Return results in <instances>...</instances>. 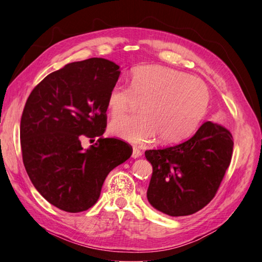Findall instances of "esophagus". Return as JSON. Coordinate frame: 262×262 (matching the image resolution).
I'll use <instances>...</instances> for the list:
<instances>
[{
    "mask_svg": "<svg viewBox=\"0 0 262 262\" xmlns=\"http://www.w3.org/2000/svg\"><path fill=\"white\" fill-rule=\"evenodd\" d=\"M141 157H142V152H141V149H140V148H137V147H134V148H133L132 158H133V159H138V158H141Z\"/></svg>",
    "mask_w": 262,
    "mask_h": 262,
    "instance_id": "obj_1",
    "label": "esophagus"
}]
</instances>
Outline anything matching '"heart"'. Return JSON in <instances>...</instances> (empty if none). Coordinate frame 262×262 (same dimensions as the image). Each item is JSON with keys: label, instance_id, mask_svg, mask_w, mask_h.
<instances>
[{"label": "heart", "instance_id": "1", "mask_svg": "<svg viewBox=\"0 0 262 262\" xmlns=\"http://www.w3.org/2000/svg\"><path fill=\"white\" fill-rule=\"evenodd\" d=\"M210 94L206 83L182 71L162 65H142L130 74L127 88L116 84L107 94L114 118L124 116L136 101L141 115L116 119L110 132L137 145L160 142L174 144L190 136L207 111Z\"/></svg>", "mask_w": 262, "mask_h": 262}]
</instances>
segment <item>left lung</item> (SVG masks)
<instances>
[{
  "label": "left lung",
  "mask_w": 262,
  "mask_h": 262,
  "mask_svg": "<svg viewBox=\"0 0 262 262\" xmlns=\"http://www.w3.org/2000/svg\"><path fill=\"white\" fill-rule=\"evenodd\" d=\"M233 137L226 128L210 121L191 138L145 151L153 166L147 199L170 216L197 213L215 197L233 154Z\"/></svg>",
  "instance_id": "8db88e82"
}]
</instances>
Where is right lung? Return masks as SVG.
<instances>
[{
  "mask_svg": "<svg viewBox=\"0 0 262 262\" xmlns=\"http://www.w3.org/2000/svg\"><path fill=\"white\" fill-rule=\"evenodd\" d=\"M119 66L89 58L48 74L27 99L20 122L22 160L32 185L49 204L80 213L97 203L105 178L130 158L119 138H104L107 94ZM96 144L84 151L82 138Z\"/></svg>",
  "mask_w": 262,
  "mask_h": 262,
  "instance_id": "right-lung-1",
  "label": "right lung"
}]
</instances>
